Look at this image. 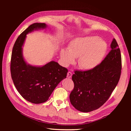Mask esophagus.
I'll use <instances>...</instances> for the list:
<instances>
[{
	"mask_svg": "<svg viewBox=\"0 0 131 131\" xmlns=\"http://www.w3.org/2000/svg\"><path fill=\"white\" fill-rule=\"evenodd\" d=\"M72 76V73L71 72H68L67 74V77L68 78H71Z\"/></svg>",
	"mask_w": 131,
	"mask_h": 131,
	"instance_id": "34e87169",
	"label": "esophagus"
}]
</instances>
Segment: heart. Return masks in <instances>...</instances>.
Returning a JSON list of instances; mask_svg holds the SVG:
<instances>
[{
  "mask_svg": "<svg viewBox=\"0 0 131 131\" xmlns=\"http://www.w3.org/2000/svg\"><path fill=\"white\" fill-rule=\"evenodd\" d=\"M107 50V43L97 37L78 38L71 41L68 49H61L60 57L65 66L73 64L75 58L79 57V66L90 70L100 63Z\"/></svg>",
  "mask_w": 131,
  "mask_h": 131,
  "instance_id": "b5f03b06",
  "label": "heart"
}]
</instances>
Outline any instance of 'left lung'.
Masks as SVG:
<instances>
[{
	"label": "left lung",
	"instance_id": "1",
	"mask_svg": "<svg viewBox=\"0 0 131 131\" xmlns=\"http://www.w3.org/2000/svg\"><path fill=\"white\" fill-rule=\"evenodd\" d=\"M101 63L92 70L75 71L74 87L70 95L71 104L78 111L88 113L97 109L107 101L117 85L122 70L121 51L115 39Z\"/></svg>",
	"mask_w": 131,
	"mask_h": 131
}]
</instances>
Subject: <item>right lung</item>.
Instances as JSON below:
<instances>
[{
	"instance_id": "add662e5",
	"label": "right lung",
	"mask_w": 131,
	"mask_h": 131,
	"mask_svg": "<svg viewBox=\"0 0 131 131\" xmlns=\"http://www.w3.org/2000/svg\"><path fill=\"white\" fill-rule=\"evenodd\" d=\"M45 23H33L24 31L14 45L10 61L11 77L22 97L33 104L47 101L59 82L65 79L68 70L57 62L51 61L42 67L27 64L22 54L26 34L34 30L45 29Z\"/></svg>"
}]
</instances>
